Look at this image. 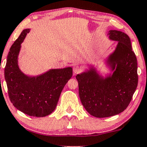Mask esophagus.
<instances>
[{
    "label": "esophagus",
    "mask_w": 147,
    "mask_h": 147,
    "mask_svg": "<svg viewBox=\"0 0 147 147\" xmlns=\"http://www.w3.org/2000/svg\"><path fill=\"white\" fill-rule=\"evenodd\" d=\"M80 71H81V69L79 67H78V66H75V67H73V72L74 74L79 73Z\"/></svg>",
    "instance_id": "obj_1"
}]
</instances>
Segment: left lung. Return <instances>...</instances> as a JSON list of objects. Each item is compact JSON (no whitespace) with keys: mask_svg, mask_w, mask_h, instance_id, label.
<instances>
[{"mask_svg":"<svg viewBox=\"0 0 147 147\" xmlns=\"http://www.w3.org/2000/svg\"><path fill=\"white\" fill-rule=\"evenodd\" d=\"M109 39L117 42L105 64L109 73L102 76L94 65L76 76L82 105L90 115L105 118L123 112L137 87V61L131 40L125 32L111 30Z\"/></svg>","mask_w":147,"mask_h":147,"instance_id":"1","label":"left lung"}]
</instances>
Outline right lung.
Listing matches in <instances>:
<instances>
[{
    "label": "right lung",
    "mask_w": 147,
    "mask_h": 147,
    "mask_svg": "<svg viewBox=\"0 0 147 147\" xmlns=\"http://www.w3.org/2000/svg\"><path fill=\"white\" fill-rule=\"evenodd\" d=\"M30 30H22L10 49L5 78L14 107L31 117H44L55 111L64 86L73 76V69H49L36 76L24 74L20 69L18 60L21 44Z\"/></svg>",
    "instance_id": "add662e5"
}]
</instances>
